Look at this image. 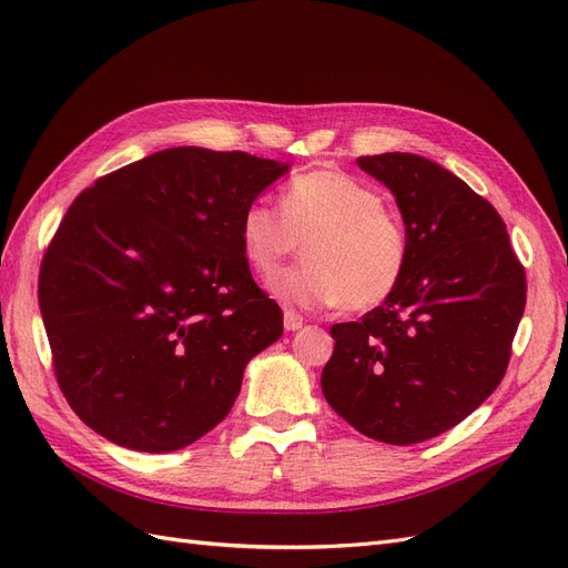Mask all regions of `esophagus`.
<instances>
[{
    "label": "esophagus",
    "instance_id": "esophagus-1",
    "mask_svg": "<svg viewBox=\"0 0 568 568\" xmlns=\"http://www.w3.org/2000/svg\"><path fill=\"white\" fill-rule=\"evenodd\" d=\"M301 326H303V317L296 311H291V307L288 311H284V329L286 332H298Z\"/></svg>",
    "mask_w": 568,
    "mask_h": 568
}]
</instances>
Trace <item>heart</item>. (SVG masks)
Wrapping results in <instances>:
<instances>
[{
    "mask_svg": "<svg viewBox=\"0 0 568 568\" xmlns=\"http://www.w3.org/2000/svg\"><path fill=\"white\" fill-rule=\"evenodd\" d=\"M248 267L270 277L305 246V263L277 274L270 291L301 307L341 305L365 313L398 288L407 267V234L369 184L336 170H313L288 182L282 213L251 201L239 217Z\"/></svg>",
    "mask_w": 568,
    "mask_h": 568,
    "instance_id": "heart-1",
    "label": "heart"
}]
</instances>
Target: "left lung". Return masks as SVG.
Returning <instances> with one entry per match:
<instances>
[{
  "label": "left lung",
  "mask_w": 568,
  "mask_h": 568,
  "mask_svg": "<svg viewBox=\"0 0 568 568\" xmlns=\"http://www.w3.org/2000/svg\"><path fill=\"white\" fill-rule=\"evenodd\" d=\"M407 234L398 288L332 326L322 393L359 434L412 445L448 432L500 386L526 305V272L493 205L415 153L359 156Z\"/></svg>",
  "instance_id": "obj_1"
}]
</instances>
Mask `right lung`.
Wrapping results in <instances>:
<instances>
[{"instance_id":"right-lung-1","label":"right lung","mask_w":568,"mask_h":568,"mask_svg":"<svg viewBox=\"0 0 568 568\" xmlns=\"http://www.w3.org/2000/svg\"><path fill=\"white\" fill-rule=\"evenodd\" d=\"M288 163L175 146L99 178L40 267L59 388L99 436L170 453L230 415L248 359L284 332L239 217Z\"/></svg>"}]
</instances>
